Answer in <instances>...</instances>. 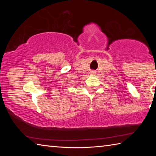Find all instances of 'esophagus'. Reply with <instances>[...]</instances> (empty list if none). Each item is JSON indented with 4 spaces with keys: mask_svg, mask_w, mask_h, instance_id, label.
<instances>
[{
    "mask_svg": "<svg viewBox=\"0 0 156 156\" xmlns=\"http://www.w3.org/2000/svg\"><path fill=\"white\" fill-rule=\"evenodd\" d=\"M95 73H96V72H95L94 71H91V74H94Z\"/></svg>",
    "mask_w": 156,
    "mask_h": 156,
    "instance_id": "esophagus-1",
    "label": "esophagus"
}]
</instances>
